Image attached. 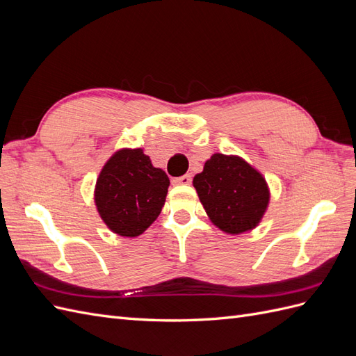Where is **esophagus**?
<instances>
[{
  "label": "esophagus",
  "mask_w": 356,
  "mask_h": 356,
  "mask_svg": "<svg viewBox=\"0 0 356 356\" xmlns=\"http://www.w3.org/2000/svg\"><path fill=\"white\" fill-rule=\"evenodd\" d=\"M174 182H175V184L188 186V184H191V175H190V174H186V175H182V177H178V178L174 179Z\"/></svg>",
  "instance_id": "34e87169"
}]
</instances>
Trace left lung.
<instances>
[{
  "instance_id": "obj_1",
  "label": "left lung",
  "mask_w": 356,
  "mask_h": 356,
  "mask_svg": "<svg viewBox=\"0 0 356 356\" xmlns=\"http://www.w3.org/2000/svg\"><path fill=\"white\" fill-rule=\"evenodd\" d=\"M193 186L211 221L230 234L257 227L270 199L263 175L238 156L213 154Z\"/></svg>"
}]
</instances>
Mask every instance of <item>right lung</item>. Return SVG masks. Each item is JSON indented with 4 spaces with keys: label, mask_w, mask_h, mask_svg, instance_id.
I'll return each mask as SVG.
<instances>
[{
    "label": "right lung",
    "mask_w": 356,
    "mask_h": 356,
    "mask_svg": "<svg viewBox=\"0 0 356 356\" xmlns=\"http://www.w3.org/2000/svg\"><path fill=\"white\" fill-rule=\"evenodd\" d=\"M169 178L141 148L118 149L102 168L95 188L101 218L114 233L135 238L161 212Z\"/></svg>",
    "instance_id": "right-lung-1"
}]
</instances>
